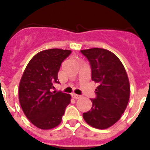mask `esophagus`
Here are the masks:
<instances>
[{
	"label": "esophagus",
	"instance_id": "34e87169",
	"mask_svg": "<svg viewBox=\"0 0 150 150\" xmlns=\"http://www.w3.org/2000/svg\"><path fill=\"white\" fill-rule=\"evenodd\" d=\"M72 98H76V99H78V98H81V96L77 95V94H75V93L72 94Z\"/></svg>",
	"mask_w": 150,
	"mask_h": 150
}]
</instances>
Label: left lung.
Here are the masks:
<instances>
[{
	"label": "left lung",
	"mask_w": 150,
	"mask_h": 150,
	"mask_svg": "<svg viewBox=\"0 0 150 150\" xmlns=\"http://www.w3.org/2000/svg\"><path fill=\"white\" fill-rule=\"evenodd\" d=\"M88 60L92 80L98 83L91 110L83 113L84 120L96 129H105L120 119L128 105L130 85L122 63L114 54L103 48L81 51Z\"/></svg>",
	"instance_id": "1"
}]
</instances>
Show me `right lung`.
<instances>
[{
	"instance_id": "obj_1",
	"label": "right lung",
	"mask_w": 150,
	"mask_h": 150,
	"mask_svg": "<svg viewBox=\"0 0 150 150\" xmlns=\"http://www.w3.org/2000/svg\"><path fill=\"white\" fill-rule=\"evenodd\" d=\"M70 50L52 48L40 52L30 60L19 83L18 97L23 111L35 126L51 129L58 125L71 96L56 92L61 63L71 54Z\"/></svg>"
}]
</instances>
